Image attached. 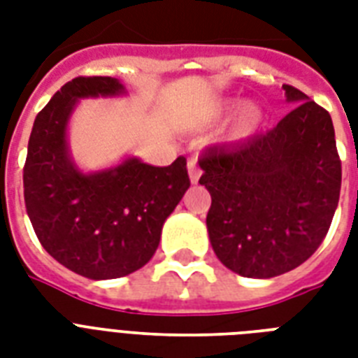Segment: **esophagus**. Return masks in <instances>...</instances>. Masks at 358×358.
<instances>
[{"mask_svg":"<svg viewBox=\"0 0 358 358\" xmlns=\"http://www.w3.org/2000/svg\"><path fill=\"white\" fill-rule=\"evenodd\" d=\"M187 173H189L191 184H199V178H201V169H199L195 159H191V162L187 163Z\"/></svg>","mask_w":358,"mask_h":358,"instance_id":"34e87169","label":"esophagus"}]
</instances>
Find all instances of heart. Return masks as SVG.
Segmentation results:
<instances>
[{"mask_svg":"<svg viewBox=\"0 0 358 358\" xmlns=\"http://www.w3.org/2000/svg\"><path fill=\"white\" fill-rule=\"evenodd\" d=\"M238 110L240 113L236 117L229 134V139L232 143H243V141L250 139L260 129L264 119H266V113H264L262 106H258V103H247V106H243V102L239 98L217 100L210 108V117L213 120H224L236 115Z\"/></svg>","mask_w":358,"mask_h":358,"instance_id":"heart-1","label":"heart"}]
</instances>
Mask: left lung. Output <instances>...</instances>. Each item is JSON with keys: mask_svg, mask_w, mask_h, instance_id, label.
I'll use <instances>...</instances> for the list:
<instances>
[{"mask_svg": "<svg viewBox=\"0 0 358 358\" xmlns=\"http://www.w3.org/2000/svg\"><path fill=\"white\" fill-rule=\"evenodd\" d=\"M266 134L212 146L199 184L212 195L206 227L213 252L241 277L271 278L308 260L327 236L342 185L331 115L305 92Z\"/></svg>", "mask_w": 358, "mask_h": 358, "instance_id": "8db88e82", "label": "left lung"}]
</instances>
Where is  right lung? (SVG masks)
<instances>
[{
    "instance_id": "add662e5",
    "label": "right lung",
    "mask_w": 358,
    "mask_h": 358,
    "mask_svg": "<svg viewBox=\"0 0 358 358\" xmlns=\"http://www.w3.org/2000/svg\"><path fill=\"white\" fill-rule=\"evenodd\" d=\"M126 94L117 78H76L36 115L24 167V199L48 255L92 280L119 278L148 264L165 219L189 189L185 157L154 167L139 157L83 173L69 148V122L85 98Z\"/></svg>"
}]
</instances>
